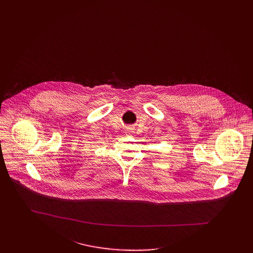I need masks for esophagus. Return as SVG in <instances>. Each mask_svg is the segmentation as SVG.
<instances>
[{
	"mask_svg": "<svg viewBox=\"0 0 253 253\" xmlns=\"http://www.w3.org/2000/svg\"><path fill=\"white\" fill-rule=\"evenodd\" d=\"M132 132H133V130H132V129H131L130 127H129V128H126V134H131Z\"/></svg>",
	"mask_w": 253,
	"mask_h": 253,
	"instance_id": "esophagus-1",
	"label": "esophagus"
}]
</instances>
